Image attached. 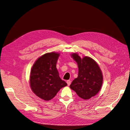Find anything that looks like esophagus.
I'll list each match as a JSON object with an SVG mask.
<instances>
[{"mask_svg":"<svg viewBox=\"0 0 130 130\" xmlns=\"http://www.w3.org/2000/svg\"><path fill=\"white\" fill-rule=\"evenodd\" d=\"M67 85H68L70 86V84H71V81L70 80H67Z\"/></svg>","mask_w":130,"mask_h":130,"instance_id":"34e87169","label":"esophagus"}]
</instances>
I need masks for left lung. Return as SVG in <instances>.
Returning a JSON list of instances; mask_svg holds the SVG:
<instances>
[{
	"instance_id": "obj_1",
	"label": "left lung",
	"mask_w": 130,
	"mask_h": 130,
	"mask_svg": "<svg viewBox=\"0 0 130 130\" xmlns=\"http://www.w3.org/2000/svg\"><path fill=\"white\" fill-rule=\"evenodd\" d=\"M78 67V77L75 78L70 88L78 96L84 100L90 99L96 95L101 90L103 83V75L96 61L91 57L85 56L82 59L76 53L72 54Z\"/></svg>"
}]
</instances>
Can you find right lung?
Wrapping results in <instances>:
<instances>
[{
	"instance_id": "add662e5",
	"label": "right lung",
	"mask_w": 130,
	"mask_h": 130,
	"mask_svg": "<svg viewBox=\"0 0 130 130\" xmlns=\"http://www.w3.org/2000/svg\"><path fill=\"white\" fill-rule=\"evenodd\" d=\"M59 54L46 53L40 57L33 65L30 75V85L38 97L50 101L61 88L67 84L59 76L56 63Z\"/></svg>"
}]
</instances>
